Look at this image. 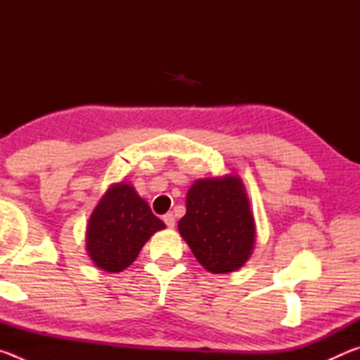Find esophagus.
Returning <instances> with one entry per match:
<instances>
[{
    "mask_svg": "<svg viewBox=\"0 0 360 360\" xmlns=\"http://www.w3.org/2000/svg\"><path fill=\"white\" fill-rule=\"evenodd\" d=\"M163 222L167 224V227H168V229H174V225H176V219H174V216H173V212H168V214L163 216Z\"/></svg>",
    "mask_w": 360,
    "mask_h": 360,
    "instance_id": "esophagus-1",
    "label": "esophagus"
}]
</instances>
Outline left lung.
<instances>
[{"label":"left lung","instance_id":"8db88e82","mask_svg":"<svg viewBox=\"0 0 360 360\" xmlns=\"http://www.w3.org/2000/svg\"><path fill=\"white\" fill-rule=\"evenodd\" d=\"M179 235L205 270H240L255 246V219L240 176L197 179L187 191Z\"/></svg>","mask_w":360,"mask_h":360}]
</instances>
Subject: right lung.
I'll list each match as a JSON object with an SVG mask.
<instances>
[{
  "mask_svg": "<svg viewBox=\"0 0 360 360\" xmlns=\"http://www.w3.org/2000/svg\"><path fill=\"white\" fill-rule=\"evenodd\" d=\"M165 229L129 182H115L101 195L89 217L85 251L95 266L119 273L136 260L152 235Z\"/></svg>",
  "mask_w": 360,
  "mask_h": 360,
  "instance_id": "1",
  "label": "right lung"
}]
</instances>
